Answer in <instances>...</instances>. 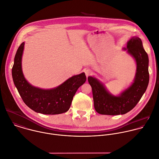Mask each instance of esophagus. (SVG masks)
<instances>
[{
  "instance_id": "1",
  "label": "esophagus",
  "mask_w": 159,
  "mask_h": 159,
  "mask_svg": "<svg viewBox=\"0 0 159 159\" xmlns=\"http://www.w3.org/2000/svg\"><path fill=\"white\" fill-rule=\"evenodd\" d=\"M85 75H86V76H87V77L89 75H90L91 74L92 72H91L90 70L87 69V70H86L85 71Z\"/></svg>"
}]
</instances>
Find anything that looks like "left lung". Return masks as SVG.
<instances>
[{
  "instance_id": "1",
  "label": "left lung",
  "mask_w": 159,
  "mask_h": 159,
  "mask_svg": "<svg viewBox=\"0 0 159 159\" xmlns=\"http://www.w3.org/2000/svg\"><path fill=\"white\" fill-rule=\"evenodd\" d=\"M135 60L136 72L133 82L118 95L108 91L105 85L98 79L89 76L88 81L92 87L94 108L101 115H124L133 109L145 93L149 81V57L141 39L132 37L126 47L123 48Z\"/></svg>"
}]
</instances>
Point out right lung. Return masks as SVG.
<instances>
[{
    "mask_svg": "<svg viewBox=\"0 0 159 159\" xmlns=\"http://www.w3.org/2000/svg\"><path fill=\"white\" fill-rule=\"evenodd\" d=\"M25 43L17 49L11 74L14 84L24 103L36 113L58 115L69 110L77 89L86 81L84 72L74 75L59 86L43 89L31 85L25 78L21 67Z\"/></svg>",
    "mask_w": 159,
    "mask_h": 159,
    "instance_id": "1",
    "label": "right lung"
}]
</instances>
